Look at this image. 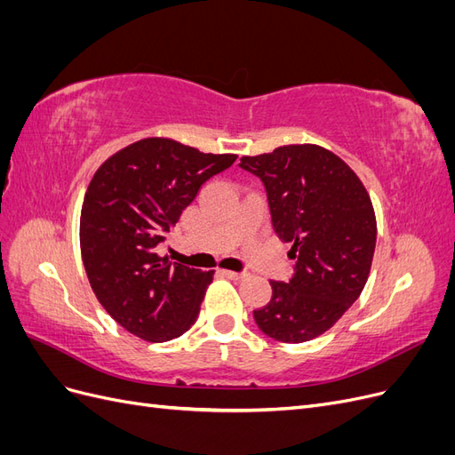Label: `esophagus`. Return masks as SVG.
Here are the masks:
<instances>
[{"label":"esophagus","instance_id":"34e87169","mask_svg":"<svg viewBox=\"0 0 455 455\" xmlns=\"http://www.w3.org/2000/svg\"><path fill=\"white\" fill-rule=\"evenodd\" d=\"M222 273L226 275L228 279H233V281H241L246 277V273H237V271H228V269H222Z\"/></svg>","mask_w":455,"mask_h":455}]
</instances>
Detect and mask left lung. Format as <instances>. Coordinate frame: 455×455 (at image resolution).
<instances>
[{
  "instance_id": "1",
  "label": "left lung",
  "mask_w": 455,
  "mask_h": 455,
  "mask_svg": "<svg viewBox=\"0 0 455 455\" xmlns=\"http://www.w3.org/2000/svg\"><path fill=\"white\" fill-rule=\"evenodd\" d=\"M239 167L264 184L273 229L296 259L291 281H271L273 296L254 321L277 341H309L334 326L366 284L376 249L370 197L347 164L319 146H283L243 157Z\"/></svg>"
}]
</instances>
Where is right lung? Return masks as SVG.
Here are the masks:
<instances>
[{
	"mask_svg": "<svg viewBox=\"0 0 455 455\" xmlns=\"http://www.w3.org/2000/svg\"><path fill=\"white\" fill-rule=\"evenodd\" d=\"M235 159L144 139L92 176L81 209V256L96 298L131 334L161 343L197 321L214 271L171 264L157 246L199 188Z\"/></svg>",
	"mask_w": 455,
	"mask_h": 455,
	"instance_id": "obj_1",
	"label": "right lung"
}]
</instances>
